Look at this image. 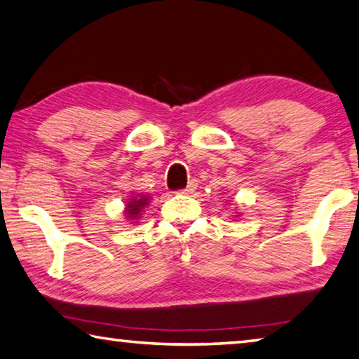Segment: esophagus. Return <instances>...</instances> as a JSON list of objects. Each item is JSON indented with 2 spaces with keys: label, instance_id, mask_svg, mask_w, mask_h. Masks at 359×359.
<instances>
[{
  "label": "esophagus",
  "instance_id": "1",
  "mask_svg": "<svg viewBox=\"0 0 359 359\" xmlns=\"http://www.w3.org/2000/svg\"><path fill=\"white\" fill-rule=\"evenodd\" d=\"M196 187H198V180H190L188 182V185L185 187V188H182L180 190V193H184V194H190V193H193L194 190H196Z\"/></svg>",
  "mask_w": 359,
  "mask_h": 359
}]
</instances>
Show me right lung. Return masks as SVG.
I'll list each match as a JSON object with an SVG mask.
<instances>
[{
  "label": "right lung",
  "mask_w": 359,
  "mask_h": 359,
  "mask_svg": "<svg viewBox=\"0 0 359 359\" xmlns=\"http://www.w3.org/2000/svg\"><path fill=\"white\" fill-rule=\"evenodd\" d=\"M147 204V198H136V199H131V203L126 205V214H128V217H137L139 210H141L144 205Z\"/></svg>",
  "instance_id": "1"
}]
</instances>
